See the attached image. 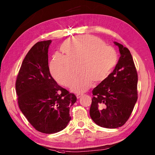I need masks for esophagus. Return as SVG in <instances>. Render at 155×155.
Returning a JSON list of instances; mask_svg holds the SVG:
<instances>
[{"instance_id": "34e87169", "label": "esophagus", "mask_w": 155, "mask_h": 155, "mask_svg": "<svg viewBox=\"0 0 155 155\" xmlns=\"http://www.w3.org/2000/svg\"><path fill=\"white\" fill-rule=\"evenodd\" d=\"M83 93H81V94H77V98H80L82 96H83Z\"/></svg>"}]
</instances>
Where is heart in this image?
I'll use <instances>...</instances> for the list:
<instances>
[{"label": "heart", "instance_id": "heart-1", "mask_svg": "<svg viewBox=\"0 0 155 155\" xmlns=\"http://www.w3.org/2000/svg\"><path fill=\"white\" fill-rule=\"evenodd\" d=\"M60 50L64 56H54L50 64L51 72L58 83L69 87L79 70L81 74L72 87L76 93L87 91L93 81L100 83L106 80L117 62L114 49L92 36L69 38L61 44Z\"/></svg>", "mask_w": 155, "mask_h": 155}]
</instances>
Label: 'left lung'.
<instances>
[{
    "label": "left lung",
    "instance_id": "8db88e82",
    "mask_svg": "<svg viewBox=\"0 0 155 155\" xmlns=\"http://www.w3.org/2000/svg\"><path fill=\"white\" fill-rule=\"evenodd\" d=\"M120 57L107 79L93 90L90 116L98 126L116 128L125 124L137 98L138 75L129 50L118 42Z\"/></svg>",
    "mask_w": 155,
    "mask_h": 155
}]
</instances>
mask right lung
<instances>
[{
	"instance_id": "add662e5",
	"label": "right lung",
	"mask_w": 155,
	"mask_h": 155,
	"mask_svg": "<svg viewBox=\"0 0 155 155\" xmlns=\"http://www.w3.org/2000/svg\"><path fill=\"white\" fill-rule=\"evenodd\" d=\"M51 40L38 42L22 61L16 81L20 109L36 130L53 134L71 120L77 97L60 87L50 73L48 50Z\"/></svg>"
}]
</instances>
